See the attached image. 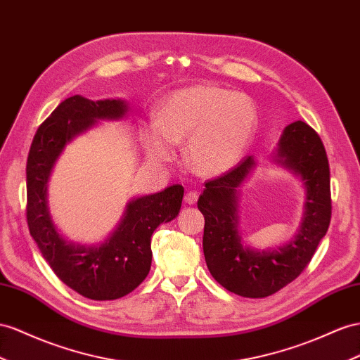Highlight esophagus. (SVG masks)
Here are the masks:
<instances>
[{"label": "esophagus", "mask_w": 360, "mask_h": 360, "mask_svg": "<svg viewBox=\"0 0 360 360\" xmlns=\"http://www.w3.org/2000/svg\"><path fill=\"white\" fill-rule=\"evenodd\" d=\"M198 198H199V193H198L196 190H191V191H188L187 195H186V204H188V205L196 204V202H198Z\"/></svg>", "instance_id": "obj_1"}]
</instances>
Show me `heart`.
<instances>
[{
	"label": "heart",
	"mask_w": 360,
	"mask_h": 360,
	"mask_svg": "<svg viewBox=\"0 0 360 360\" xmlns=\"http://www.w3.org/2000/svg\"><path fill=\"white\" fill-rule=\"evenodd\" d=\"M257 110L243 94L195 85L162 101L156 118L141 126V140L156 161H167L172 144L186 141V158L200 174H219L240 161L255 134Z\"/></svg>",
	"instance_id": "b5f03b06"
}]
</instances>
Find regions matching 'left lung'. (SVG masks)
Returning <instances> with one entry per match:
<instances>
[{
  "instance_id": "left-lung-1",
  "label": "left lung",
  "mask_w": 360,
  "mask_h": 360,
  "mask_svg": "<svg viewBox=\"0 0 360 360\" xmlns=\"http://www.w3.org/2000/svg\"><path fill=\"white\" fill-rule=\"evenodd\" d=\"M276 161L301 176L306 204L298 234L278 250L255 251L238 233V188L255 167L246 156L236 167L205 182L198 207L205 217L204 255L213 278L229 292L264 298L292 283L307 268L331 219L330 169L319 135L304 122L284 129Z\"/></svg>"
}]
</instances>
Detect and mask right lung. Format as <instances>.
Masks as SVG:
<instances>
[{
	"mask_svg": "<svg viewBox=\"0 0 360 360\" xmlns=\"http://www.w3.org/2000/svg\"><path fill=\"white\" fill-rule=\"evenodd\" d=\"M123 100L92 101L72 96L39 126L27 158V225L53 272L82 297L117 300L140 285L150 271V237L179 214L184 187H167L127 204L118 228L100 246L68 243L58 234L49 213L47 187L63 147L97 120L122 118Z\"/></svg>",
	"mask_w": 360,
	"mask_h": 360,
	"instance_id": "right-lung-1",
	"label": "right lung"
}]
</instances>
